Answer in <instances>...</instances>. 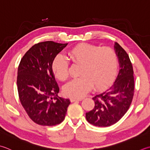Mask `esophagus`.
I'll list each match as a JSON object with an SVG mask.
<instances>
[{"instance_id":"esophagus-1","label":"esophagus","mask_w":150,"mask_h":150,"mask_svg":"<svg viewBox=\"0 0 150 150\" xmlns=\"http://www.w3.org/2000/svg\"><path fill=\"white\" fill-rule=\"evenodd\" d=\"M70 100H71V102H74V101H81L83 100V99H76V98H71V99H70Z\"/></svg>"}]
</instances>
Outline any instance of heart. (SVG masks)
<instances>
[{"instance_id": "heart-1", "label": "heart", "mask_w": 150, "mask_h": 150, "mask_svg": "<svg viewBox=\"0 0 150 150\" xmlns=\"http://www.w3.org/2000/svg\"><path fill=\"white\" fill-rule=\"evenodd\" d=\"M68 57L73 64L81 66V77L73 79L64 86V93L67 96L82 98L92 86L96 90L105 88L115 77L118 59L112 48L81 43L69 50ZM52 69L56 77L61 81L68 77L69 64L62 56L54 58Z\"/></svg>"}]
</instances>
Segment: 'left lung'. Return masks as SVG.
I'll list each match as a JSON object with an SVG mask.
<instances>
[{
    "mask_svg": "<svg viewBox=\"0 0 150 150\" xmlns=\"http://www.w3.org/2000/svg\"><path fill=\"white\" fill-rule=\"evenodd\" d=\"M120 70L114 84L93 97L95 106L86 113L90 124L108 127L118 122L127 112L134 94L133 69L129 55L118 43H114Z\"/></svg>",
    "mask_w": 150,
    "mask_h": 150,
    "instance_id": "left-lung-1",
    "label": "left lung"
}]
</instances>
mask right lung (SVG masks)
I'll return each mask as SVG.
<instances>
[{"mask_svg":"<svg viewBox=\"0 0 150 150\" xmlns=\"http://www.w3.org/2000/svg\"><path fill=\"white\" fill-rule=\"evenodd\" d=\"M67 45L52 41L38 43L21 60L17 78L19 99L28 116L39 125H56L65 118L70 100L58 96L59 87L52 64Z\"/></svg>","mask_w":150,"mask_h":150,"instance_id":"right-lung-1","label":"right lung"}]
</instances>
